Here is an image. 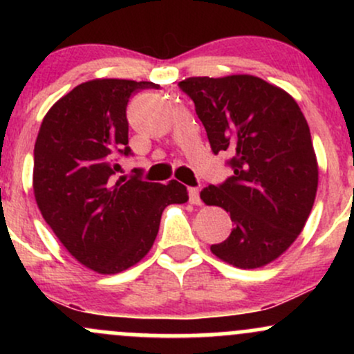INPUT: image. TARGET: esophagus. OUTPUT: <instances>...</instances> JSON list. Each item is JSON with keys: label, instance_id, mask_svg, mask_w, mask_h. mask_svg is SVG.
<instances>
[{"label": "esophagus", "instance_id": "34e87169", "mask_svg": "<svg viewBox=\"0 0 354 354\" xmlns=\"http://www.w3.org/2000/svg\"><path fill=\"white\" fill-rule=\"evenodd\" d=\"M188 194H189V201L193 203V205H201L200 189H198V188H188Z\"/></svg>", "mask_w": 354, "mask_h": 354}]
</instances>
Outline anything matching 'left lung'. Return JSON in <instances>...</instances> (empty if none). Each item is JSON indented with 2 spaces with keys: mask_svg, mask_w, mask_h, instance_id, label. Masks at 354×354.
I'll list each match as a JSON object with an SVG mask.
<instances>
[{
  "mask_svg": "<svg viewBox=\"0 0 354 354\" xmlns=\"http://www.w3.org/2000/svg\"><path fill=\"white\" fill-rule=\"evenodd\" d=\"M178 86L193 100L213 153L231 156L233 176L200 194L233 221L230 236L211 251L243 270L265 266L293 245L315 203L310 126L286 91L256 76H193Z\"/></svg>",
  "mask_w": 354,
  "mask_h": 354,
  "instance_id": "1",
  "label": "left lung"
}]
</instances>
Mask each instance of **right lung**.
<instances>
[{
    "mask_svg": "<svg viewBox=\"0 0 354 354\" xmlns=\"http://www.w3.org/2000/svg\"><path fill=\"white\" fill-rule=\"evenodd\" d=\"M149 81L93 80L73 88L44 116L35 143L38 208L71 256L89 270L115 274L151 250L163 209L188 201L178 181L115 183L116 160L129 156L126 106Z\"/></svg>",
    "mask_w": 354,
    "mask_h": 354,
    "instance_id": "right-lung-1",
    "label": "right lung"
}]
</instances>
